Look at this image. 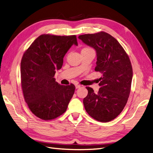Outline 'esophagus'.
<instances>
[{"mask_svg":"<svg viewBox=\"0 0 153 153\" xmlns=\"http://www.w3.org/2000/svg\"><path fill=\"white\" fill-rule=\"evenodd\" d=\"M80 87H81V85H78V84H76V85H75V87H76V89H78V88H80Z\"/></svg>","mask_w":153,"mask_h":153,"instance_id":"esophagus-1","label":"esophagus"}]
</instances>
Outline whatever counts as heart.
<instances>
[{"mask_svg":"<svg viewBox=\"0 0 153 153\" xmlns=\"http://www.w3.org/2000/svg\"><path fill=\"white\" fill-rule=\"evenodd\" d=\"M89 49H91V48H85L83 49L82 50H89Z\"/></svg>","mask_w":153,"mask_h":153,"instance_id":"1","label":"heart"}]
</instances>
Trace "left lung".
I'll return each mask as SVG.
<instances>
[{
    "mask_svg": "<svg viewBox=\"0 0 153 153\" xmlns=\"http://www.w3.org/2000/svg\"><path fill=\"white\" fill-rule=\"evenodd\" d=\"M82 42L96 52L95 71L102 73L98 93L88 87L83 100L86 112L100 122L117 117L124 109L130 93L133 69L130 60L122 46L105 32L80 35Z\"/></svg>",
    "mask_w": 153,
    "mask_h": 153,
    "instance_id": "1",
    "label": "left lung"
}]
</instances>
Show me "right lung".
<instances>
[{
	"instance_id": "obj_1",
	"label": "right lung",
	"mask_w": 153,
	"mask_h": 153,
	"mask_svg": "<svg viewBox=\"0 0 153 153\" xmlns=\"http://www.w3.org/2000/svg\"><path fill=\"white\" fill-rule=\"evenodd\" d=\"M73 45H78L75 35L43 34L23 55L20 71L24 99L31 112L41 119H53L65 112L75 92L73 84L60 85L53 78Z\"/></svg>"
}]
</instances>
